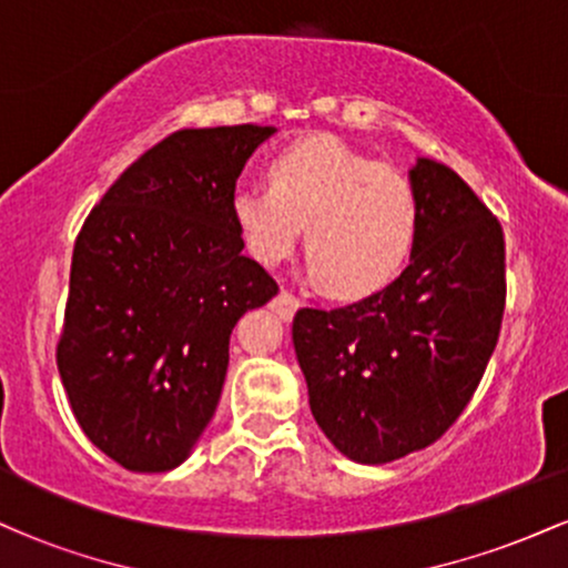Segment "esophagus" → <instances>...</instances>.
<instances>
[{
    "instance_id": "obj_1",
    "label": "esophagus",
    "mask_w": 568,
    "mask_h": 568,
    "mask_svg": "<svg viewBox=\"0 0 568 568\" xmlns=\"http://www.w3.org/2000/svg\"><path fill=\"white\" fill-rule=\"evenodd\" d=\"M298 306H302V302H298V296H293L291 291H280L275 302H272V310H275L283 321H291V317L296 315Z\"/></svg>"
}]
</instances>
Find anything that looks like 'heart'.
Here are the masks:
<instances>
[{"instance_id":"1","label":"heart","mask_w":568,"mask_h":568,"mask_svg":"<svg viewBox=\"0 0 568 568\" xmlns=\"http://www.w3.org/2000/svg\"><path fill=\"white\" fill-rule=\"evenodd\" d=\"M232 221L245 251L277 266L306 226L310 275L338 298H368L393 285L419 240L410 181L334 135L293 141L266 162V186H237Z\"/></svg>"}]
</instances>
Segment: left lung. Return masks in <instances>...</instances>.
Instances as JSON below:
<instances>
[{
	"label": "left lung",
	"mask_w": 568,
	"mask_h": 568,
	"mask_svg": "<svg viewBox=\"0 0 568 568\" xmlns=\"http://www.w3.org/2000/svg\"><path fill=\"white\" fill-rule=\"evenodd\" d=\"M419 240L393 285L293 317L310 408L349 459L384 465L446 435L473 400L505 315V234L443 162L410 168Z\"/></svg>",
	"instance_id": "8db88e82"
}]
</instances>
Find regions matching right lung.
I'll return each mask as SVG.
<instances>
[{"label": "right lung", "instance_id": "add662e5", "mask_svg": "<svg viewBox=\"0 0 568 568\" xmlns=\"http://www.w3.org/2000/svg\"><path fill=\"white\" fill-rule=\"evenodd\" d=\"M270 125L175 130L84 219L55 361L93 446L133 473L179 467L213 419L230 336L280 291L243 256L230 200Z\"/></svg>", "mask_w": 568, "mask_h": 568}]
</instances>
